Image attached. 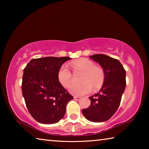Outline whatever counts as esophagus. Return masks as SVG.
Listing matches in <instances>:
<instances>
[{"mask_svg": "<svg viewBox=\"0 0 149 149\" xmlns=\"http://www.w3.org/2000/svg\"><path fill=\"white\" fill-rule=\"evenodd\" d=\"M74 99H75V100H81V98H80V97H74Z\"/></svg>", "mask_w": 149, "mask_h": 149, "instance_id": "1", "label": "esophagus"}]
</instances>
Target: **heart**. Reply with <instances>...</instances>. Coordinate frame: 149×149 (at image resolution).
I'll use <instances>...</instances> for the list:
<instances>
[{"label": "heart", "mask_w": 149, "mask_h": 149, "mask_svg": "<svg viewBox=\"0 0 149 149\" xmlns=\"http://www.w3.org/2000/svg\"><path fill=\"white\" fill-rule=\"evenodd\" d=\"M74 72H83L80 79L81 84L73 85L69 91L75 96H83L89 93L93 89H99L105 79V73L102 68L95 65L94 62L85 58L75 60L70 63ZM58 79L65 88L69 87L72 83V74L65 65H62L58 71Z\"/></svg>", "instance_id": "b5f03b06"}]
</instances>
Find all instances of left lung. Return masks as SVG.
<instances>
[{"instance_id": "left-lung-1", "label": "left lung", "mask_w": 149, "mask_h": 149, "mask_svg": "<svg viewBox=\"0 0 149 149\" xmlns=\"http://www.w3.org/2000/svg\"><path fill=\"white\" fill-rule=\"evenodd\" d=\"M89 58L101 65L105 79L99 92L89 97L91 104L83 109L82 113L91 122H105L115 114L120 104L126 85L125 70L119 60L107 55L94 54Z\"/></svg>"}]
</instances>
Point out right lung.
<instances>
[{"instance_id":"1","label":"right lung","mask_w":149,"mask_h":149,"mask_svg":"<svg viewBox=\"0 0 149 149\" xmlns=\"http://www.w3.org/2000/svg\"><path fill=\"white\" fill-rule=\"evenodd\" d=\"M70 57L32 59L24 70L22 90L29 114L43 124L64 118L66 105L74 97L60 84L58 71Z\"/></svg>"}]
</instances>
